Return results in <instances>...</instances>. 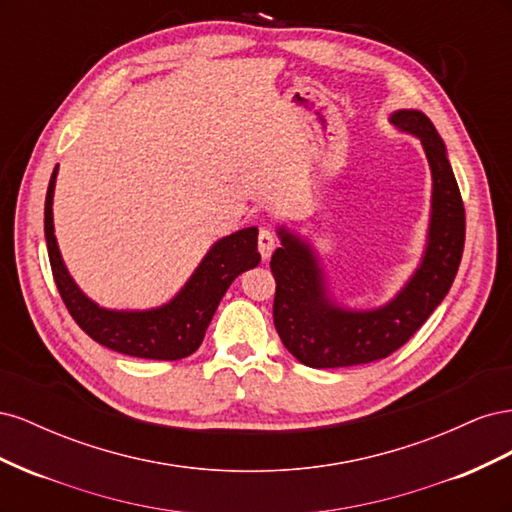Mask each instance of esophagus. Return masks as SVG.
Returning <instances> with one entry per match:
<instances>
[{"mask_svg": "<svg viewBox=\"0 0 512 512\" xmlns=\"http://www.w3.org/2000/svg\"><path fill=\"white\" fill-rule=\"evenodd\" d=\"M275 250V235L269 226H262L258 232V252L262 258H269Z\"/></svg>", "mask_w": 512, "mask_h": 512, "instance_id": "1", "label": "esophagus"}]
</instances>
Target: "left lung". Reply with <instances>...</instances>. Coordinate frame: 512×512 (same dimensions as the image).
Listing matches in <instances>:
<instances>
[{
    "instance_id": "obj_1",
    "label": "left lung",
    "mask_w": 512,
    "mask_h": 512,
    "mask_svg": "<svg viewBox=\"0 0 512 512\" xmlns=\"http://www.w3.org/2000/svg\"><path fill=\"white\" fill-rule=\"evenodd\" d=\"M391 123L421 138L431 168V215L421 265L395 299L376 309H348L329 297L312 245L280 226L271 256L273 322L288 352L307 367L333 369L386 359L423 327L453 286L466 241V211L446 147L421 111H395Z\"/></svg>"
}]
</instances>
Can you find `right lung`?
Segmentation results:
<instances>
[{"mask_svg": "<svg viewBox=\"0 0 512 512\" xmlns=\"http://www.w3.org/2000/svg\"><path fill=\"white\" fill-rule=\"evenodd\" d=\"M57 168L53 170L44 200V237L57 290L74 322L94 342L115 352L153 361L185 359L203 344L205 331L228 286L243 271L258 267V228L250 226L232 232L211 245L190 280L162 307L143 312H117L91 301L74 284L59 254L53 226V194Z\"/></svg>", "mask_w": 512, "mask_h": 512, "instance_id": "add662e5", "label": "right lung"}]
</instances>
